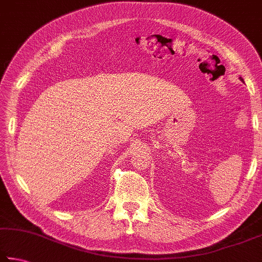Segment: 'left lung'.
Segmentation results:
<instances>
[{
	"label": "left lung",
	"instance_id": "8db88e82",
	"mask_svg": "<svg viewBox=\"0 0 262 262\" xmlns=\"http://www.w3.org/2000/svg\"><path fill=\"white\" fill-rule=\"evenodd\" d=\"M239 80H241L242 82H244V80H243V78H242V77H239Z\"/></svg>",
	"mask_w": 262,
	"mask_h": 262
}]
</instances>
